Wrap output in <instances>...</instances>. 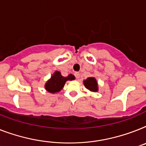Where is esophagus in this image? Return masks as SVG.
I'll list each match as a JSON object with an SVG mask.
<instances>
[{
  "instance_id": "1",
  "label": "esophagus",
  "mask_w": 146,
  "mask_h": 146,
  "mask_svg": "<svg viewBox=\"0 0 146 146\" xmlns=\"http://www.w3.org/2000/svg\"><path fill=\"white\" fill-rule=\"evenodd\" d=\"M74 76H75V78H77V79H79V78H80V73H79V72H75V73H74Z\"/></svg>"
}]
</instances>
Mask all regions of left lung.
Masks as SVG:
<instances>
[{
	"instance_id": "8db88e82",
	"label": "left lung",
	"mask_w": 146,
	"mask_h": 146,
	"mask_svg": "<svg viewBox=\"0 0 146 146\" xmlns=\"http://www.w3.org/2000/svg\"><path fill=\"white\" fill-rule=\"evenodd\" d=\"M84 86L90 91H92V92L98 91L97 81L94 78H88L86 80H84Z\"/></svg>"
}]
</instances>
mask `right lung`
<instances>
[{"label": "right lung", "mask_w": 146, "mask_h": 146, "mask_svg": "<svg viewBox=\"0 0 146 146\" xmlns=\"http://www.w3.org/2000/svg\"><path fill=\"white\" fill-rule=\"evenodd\" d=\"M74 79V76L69 74L68 77H63L61 75L60 72H55L51 78L45 84V89L49 92L54 93L62 90L64 84L67 80H72Z\"/></svg>", "instance_id": "right-lung-1"}]
</instances>
